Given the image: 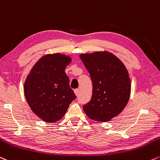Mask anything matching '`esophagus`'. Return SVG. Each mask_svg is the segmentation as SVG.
Returning a JSON list of instances; mask_svg holds the SVG:
<instances>
[{
  "label": "esophagus",
  "instance_id": "34e87169",
  "mask_svg": "<svg viewBox=\"0 0 160 160\" xmlns=\"http://www.w3.org/2000/svg\"><path fill=\"white\" fill-rule=\"evenodd\" d=\"M79 92H80V91H79V89H78V88H77V89H74V93L77 96L79 95Z\"/></svg>",
  "mask_w": 160,
  "mask_h": 160
}]
</instances>
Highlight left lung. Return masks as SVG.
Returning <instances> with one entry per match:
<instances>
[{"label": "left lung", "mask_w": 160, "mask_h": 160, "mask_svg": "<svg viewBox=\"0 0 160 160\" xmlns=\"http://www.w3.org/2000/svg\"><path fill=\"white\" fill-rule=\"evenodd\" d=\"M91 77V101L82 109L88 118L106 122L120 114L128 104L131 84L128 69L116 56L108 51L80 55Z\"/></svg>", "instance_id": "8db88e82"}]
</instances>
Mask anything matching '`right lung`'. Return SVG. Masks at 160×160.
Here are the masks:
<instances>
[{"label":"right lung","mask_w":160,"mask_h":160,"mask_svg":"<svg viewBox=\"0 0 160 160\" xmlns=\"http://www.w3.org/2000/svg\"><path fill=\"white\" fill-rule=\"evenodd\" d=\"M71 61L70 57L59 53L45 55L36 62L27 77L24 86L27 102L44 122L60 120L76 98L65 72Z\"/></svg>","instance_id":"add662e5"}]
</instances>
